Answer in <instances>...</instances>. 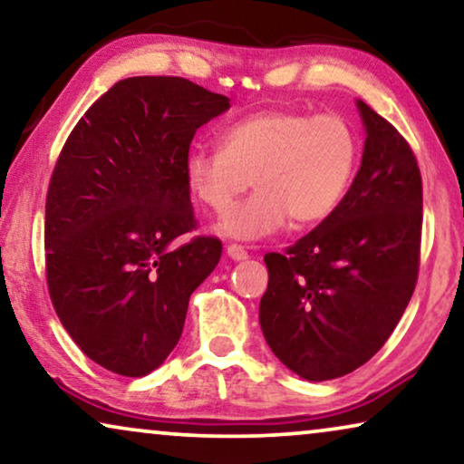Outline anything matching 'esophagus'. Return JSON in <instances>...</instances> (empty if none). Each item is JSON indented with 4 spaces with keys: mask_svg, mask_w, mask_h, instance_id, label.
Listing matches in <instances>:
<instances>
[{
    "mask_svg": "<svg viewBox=\"0 0 464 464\" xmlns=\"http://www.w3.org/2000/svg\"><path fill=\"white\" fill-rule=\"evenodd\" d=\"M226 253H227V257L234 259V262H240V259L249 257V253H246L245 246H240V245H227Z\"/></svg>",
    "mask_w": 464,
    "mask_h": 464,
    "instance_id": "1",
    "label": "esophagus"
}]
</instances>
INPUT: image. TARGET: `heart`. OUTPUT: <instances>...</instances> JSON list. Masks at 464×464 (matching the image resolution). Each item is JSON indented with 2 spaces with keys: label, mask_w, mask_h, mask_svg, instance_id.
Wrapping results in <instances>:
<instances>
[{
  "label": "heart",
  "mask_w": 464,
  "mask_h": 464,
  "mask_svg": "<svg viewBox=\"0 0 464 464\" xmlns=\"http://www.w3.org/2000/svg\"><path fill=\"white\" fill-rule=\"evenodd\" d=\"M359 164L357 132L338 113L262 110L221 130V148L196 145L183 173L189 194L224 215L254 179L258 192L219 221L226 237L256 240L314 226L338 211Z\"/></svg>",
  "instance_id": "heart-1"
}]
</instances>
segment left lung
Returning <instances> with one entry per match:
<instances>
[{
	"instance_id": "8db88e82",
	"label": "left lung",
	"mask_w": 464,
	"mask_h": 464,
	"mask_svg": "<svg viewBox=\"0 0 464 464\" xmlns=\"http://www.w3.org/2000/svg\"><path fill=\"white\" fill-rule=\"evenodd\" d=\"M361 169L346 198L285 253H268L259 325L300 378L323 382L367 363L414 294L420 264L422 177L399 130L357 101Z\"/></svg>"
}]
</instances>
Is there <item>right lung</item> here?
<instances>
[{"mask_svg": "<svg viewBox=\"0 0 464 464\" xmlns=\"http://www.w3.org/2000/svg\"><path fill=\"white\" fill-rule=\"evenodd\" d=\"M230 99L186 78L139 75L88 107L46 196V281L63 327L94 363L141 378L181 338L192 291L221 257L194 237L183 164L196 130Z\"/></svg>", "mask_w": 464, "mask_h": 464, "instance_id": "1", "label": "right lung"}]
</instances>
